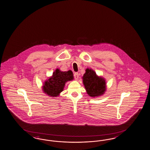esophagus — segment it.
Instances as JSON below:
<instances>
[{"label": "esophagus", "instance_id": "esophagus-1", "mask_svg": "<svg viewBox=\"0 0 150 150\" xmlns=\"http://www.w3.org/2000/svg\"><path fill=\"white\" fill-rule=\"evenodd\" d=\"M74 78H75L76 80H78V78H79V74H78V72H75L74 74Z\"/></svg>", "mask_w": 150, "mask_h": 150}]
</instances>
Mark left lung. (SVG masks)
Returning a JSON list of instances; mask_svg holds the SVG:
<instances>
[{
	"label": "left lung",
	"mask_w": 150,
	"mask_h": 150,
	"mask_svg": "<svg viewBox=\"0 0 150 150\" xmlns=\"http://www.w3.org/2000/svg\"><path fill=\"white\" fill-rule=\"evenodd\" d=\"M87 94L91 97L102 96L106 91L105 79L96 75L92 69L87 68L82 77Z\"/></svg>",
	"instance_id": "1"
}]
</instances>
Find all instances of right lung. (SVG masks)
Masks as SVG:
<instances>
[{"mask_svg": "<svg viewBox=\"0 0 150 150\" xmlns=\"http://www.w3.org/2000/svg\"><path fill=\"white\" fill-rule=\"evenodd\" d=\"M74 79L73 73L71 70L61 71L56 69L52 75L43 83L42 89L44 93L51 97H57L64 90L66 82Z\"/></svg>", "mask_w": 150, "mask_h": 150, "instance_id": "1", "label": "right lung"}]
</instances>
